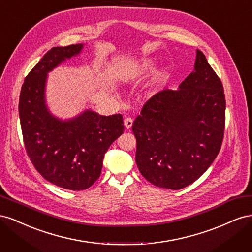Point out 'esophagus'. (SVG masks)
<instances>
[{
	"label": "esophagus",
	"mask_w": 252,
	"mask_h": 252,
	"mask_svg": "<svg viewBox=\"0 0 252 252\" xmlns=\"http://www.w3.org/2000/svg\"><path fill=\"white\" fill-rule=\"evenodd\" d=\"M132 123H133V120L131 118H126L124 120V125L127 129H130L131 126H132Z\"/></svg>",
	"instance_id": "34e87169"
}]
</instances>
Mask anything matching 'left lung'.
<instances>
[{"label": "left lung", "mask_w": 252, "mask_h": 252, "mask_svg": "<svg viewBox=\"0 0 252 252\" xmlns=\"http://www.w3.org/2000/svg\"><path fill=\"white\" fill-rule=\"evenodd\" d=\"M225 109L223 84L197 49L194 69L179 89L155 94L133 122L135 162L143 177L171 190L192 184L219 155Z\"/></svg>", "instance_id": "obj_1"}]
</instances>
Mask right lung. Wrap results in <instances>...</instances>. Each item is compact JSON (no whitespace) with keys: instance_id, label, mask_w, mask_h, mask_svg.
I'll use <instances>...</instances> for the list:
<instances>
[{"instance_id":"right-lung-1","label":"right lung","mask_w":252,"mask_h":252,"mask_svg":"<svg viewBox=\"0 0 252 252\" xmlns=\"http://www.w3.org/2000/svg\"><path fill=\"white\" fill-rule=\"evenodd\" d=\"M83 44L53 47L25 78L19 114L27 155L42 177L59 187L80 191L101 175L103 158L124 131L122 114L100 116L85 110L73 119L53 117L45 101L47 74L66 59L78 56Z\"/></svg>"}]
</instances>
